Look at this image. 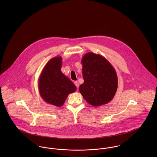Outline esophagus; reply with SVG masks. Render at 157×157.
I'll return each instance as SVG.
<instances>
[{
	"label": "esophagus",
	"instance_id": "1",
	"mask_svg": "<svg viewBox=\"0 0 157 157\" xmlns=\"http://www.w3.org/2000/svg\"><path fill=\"white\" fill-rule=\"evenodd\" d=\"M74 84H75V86L77 87V88L78 89V86H79V84H78V82H77V81H75V82H74Z\"/></svg>",
	"mask_w": 157,
	"mask_h": 157
}]
</instances>
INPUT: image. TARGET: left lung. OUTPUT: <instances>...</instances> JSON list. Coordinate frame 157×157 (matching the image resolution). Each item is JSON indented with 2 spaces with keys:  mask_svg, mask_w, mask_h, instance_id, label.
Returning <instances> with one entry per match:
<instances>
[{
  "mask_svg": "<svg viewBox=\"0 0 157 157\" xmlns=\"http://www.w3.org/2000/svg\"><path fill=\"white\" fill-rule=\"evenodd\" d=\"M81 62L84 83L79 91L83 97L94 107L108 103L118 88L114 67L103 56L93 52L85 54Z\"/></svg>",
  "mask_w": 157,
  "mask_h": 157,
  "instance_id": "obj_1",
  "label": "left lung"
}]
</instances>
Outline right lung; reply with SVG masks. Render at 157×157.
<instances>
[{
	"label": "right lung",
	"mask_w": 157,
	"mask_h": 157,
	"mask_svg": "<svg viewBox=\"0 0 157 157\" xmlns=\"http://www.w3.org/2000/svg\"><path fill=\"white\" fill-rule=\"evenodd\" d=\"M62 58L55 57L45 65L39 78L40 96L47 103L60 107L68 95L76 90L72 81L61 71Z\"/></svg>",
	"instance_id": "right-lung-1"
}]
</instances>
